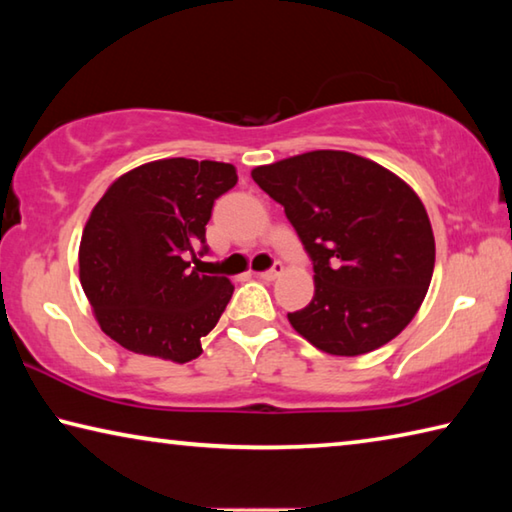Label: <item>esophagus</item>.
I'll return each instance as SVG.
<instances>
[{
    "mask_svg": "<svg viewBox=\"0 0 512 512\" xmlns=\"http://www.w3.org/2000/svg\"><path fill=\"white\" fill-rule=\"evenodd\" d=\"M282 271H284V264H282V262H273V266L268 268V271L257 273V277H262V280L271 282V280H275V277H280V275H282Z\"/></svg>",
    "mask_w": 512,
    "mask_h": 512,
    "instance_id": "obj_1",
    "label": "esophagus"
}]
</instances>
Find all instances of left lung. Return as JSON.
I'll return each mask as SVG.
<instances>
[{"label":"left lung","instance_id":"obj_1","mask_svg":"<svg viewBox=\"0 0 512 512\" xmlns=\"http://www.w3.org/2000/svg\"><path fill=\"white\" fill-rule=\"evenodd\" d=\"M314 264L316 293L293 329L336 357L381 348L427 296L436 244L413 189L377 162L311 151L253 169Z\"/></svg>","mask_w":512,"mask_h":512}]
</instances>
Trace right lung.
<instances>
[{"mask_svg":"<svg viewBox=\"0 0 512 512\" xmlns=\"http://www.w3.org/2000/svg\"><path fill=\"white\" fill-rule=\"evenodd\" d=\"M237 185L232 164L169 158L110 185L83 230L81 284L121 348L187 363L203 352L232 298L228 277L203 275L214 201ZM195 266H191V262Z\"/></svg>","mask_w":512,"mask_h":512,"instance_id":"obj_1","label":"right lung"}]
</instances>
